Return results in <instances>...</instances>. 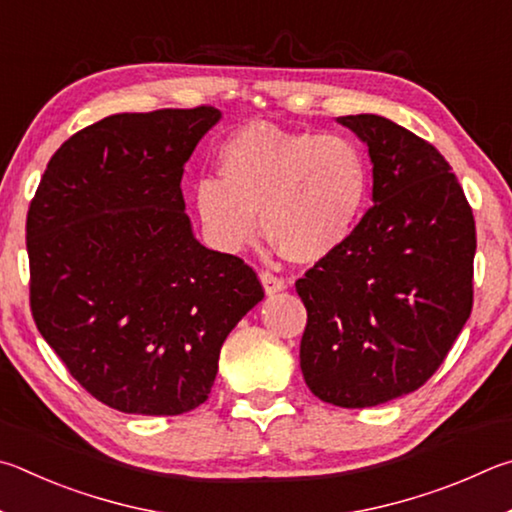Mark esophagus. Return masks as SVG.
Segmentation results:
<instances>
[{
  "mask_svg": "<svg viewBox=\"0 0 512 512\" xmlns=\"http://www.w3.org/2000/svg\"><path fill=\"white\" fill-rule=\"evenodd\" d=\"M261 283L267 294H276V292H283L288 288V281L283 279V276H276L274 272H261Z\"/></svg>",
  "mask_w": 512,
  "mask_h": 512,
  "instance_id": "obj_1",
  "label": "esophagus"
}]
</instances>
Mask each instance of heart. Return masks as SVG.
I'll list each match as a JSON object with an SVG mask.
<instances>
[{"label":"heart","instance_id":"obj_1","mask_svg":"<svg viewBox=\"0 0 512 512\" xmlns=\"http://www.w3.org/2000/svg\"><path fill=\"white\" fill-rule=\"evenodd\" d=\"M218 175L193 188L213 245L238 251L254 242L261 213L265 236L294 263H317L342 247L369 195V164L355 141L265 121L222 143Z\"/></svg>","mask_w":512,"mask_h":512}]
</instances>
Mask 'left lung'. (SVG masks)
I'll use <instances>...</instances> for the list:
<instances>
[{
  "instance_id": "obj_1",
  "label": "left lung",
  "mask_w": 512,
  "mask_h": 512,
  "mask_svg": "<svg viewBox=\"0 0 512 512\" xmlns=\"http://www.w3.org/2000/svg\"><path fill=\"white\" fill-rule=\"evenodd\" d=\"M337 121L369 146L373 206L297 281L299 357L319 400L364 409L420 389L450 353L472 312L477 231L432 143L378 114Z\"/></svg>"
}]
</instances>
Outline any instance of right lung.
I'll return each instance as SVG.
<instances>
[{
	"mask_svg": "<svg viewBox=\"0 0 512 512\" xmlns=\"http://www.w3.org/2000/svg\"><path fill=\"white\" fill-rule=\"evenodd\" d=\"M218 121L209 105L105 116L56 150L26 215L35 326L80 387L123 414L200 407L224 339L265 297L184 213V164Z\"/></svg>",
	"mask_w": 512,
	"mask_h": 512,
	"instance_id": "right-lung-1",
	"label": "right lung"
}]
</instances>
